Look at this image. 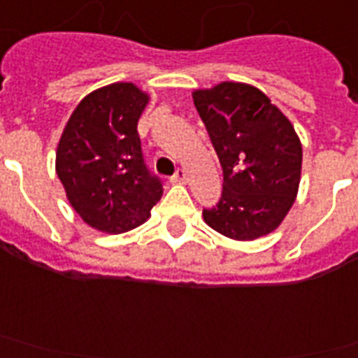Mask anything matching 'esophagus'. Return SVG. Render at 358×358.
<instances>
[{"instance_id":"esophagus-1","label":"esophagus","mask_w":358,"mask_h":358,"mask_svg":"<svg viewBox=\"0 0 358 358\" xmlns=\"http://www.w3.org/2000/svg\"><path fill=\"white\" fill-rule=\"evenodd\" d=\"M188 181V177H186V172L182 170V168H179L176 173H173L172 177V182H179V185H182V182Z\"/></svg>"}]
</instances>
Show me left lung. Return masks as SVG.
Instances as JSON below:
<instances>
[{"label":"left lung","instance_id":"obj_1","mask_svg":"<svg viewBox=\"0 0 358 358\" xmlns=\"http://www.w3.org/2000/svg\"><path fill=\"white\" fill-rule=\"evenodd\" d=\"M223 168V192L203 217L220 234L250 241L273 232L294 203L302 144L289 119L252 85L194 91Z\"/></svg>","mask_w":358,"mask_h":358}]
</instances>
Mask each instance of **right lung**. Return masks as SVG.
<instances>
[{
  "label": "right lung",
  "instance_id": "1",
  "mask_svg": "<svg viewBox=\"0 0 358 358\" xmlns=\"http://www.w3.org/2000/svg\"><path fill=\"white\" fill-rule=\"evenodd\" d=\"M148 94L111 84L85 96L71 115L56 152L67 199L93 229L122 234L143 225L162 182L144 161L137 122Z\"/></svg>",
  "mask_w": 358,
  "mask_h": 358
}]
</instances>
